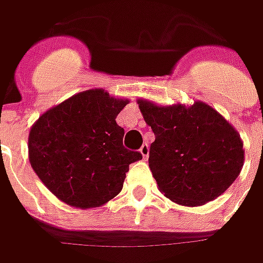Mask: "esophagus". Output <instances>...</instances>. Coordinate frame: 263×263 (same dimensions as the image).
I'll return each mask as SVG.
<instances>
[{
  "instance_id": "esophagus-1",
  "label": "esophagus",
  "mask_w": 263,
  "mask_h": 263,
  "mask_svg": "<svg viewBox=\"0 0 263 263\" xmlns=\"http://www.w3.org/2000/svg\"><path fill=\"white\" fill-rule=\"evenodd\" d=\"M139 151H140V154H142L143 159H147V157H149V146H147L146 143H145V145H142V147H140Z\"/></svg>"
}]
</instances>
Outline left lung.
<instances>
[{"instance_id": "8db88e82", "label": "left lung", "mask_w": 263, "mask_h": 263, "mask_svg": "<svg viewBox=\"0 0 263 263\" xmlns=\"http://www.w3.org/2000/svg\"><path fill=\"white\" fill-rule=\"evenodd\" d=\"M155 142L149 168L159 190L173 202L197 206L221 196L234 183L245 159L237 130L212 106H158L139 99Z\"/></svg>"}]
</instances>
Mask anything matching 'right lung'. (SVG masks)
<instances>
[{
  "label": "right lung",
  "mask_w": 263,
  "mask_h": 263,
  "mask_svg": "<svg viewBox=\"0 0 263 263\" xmlns=\"http://www.w3.org/2000/svg\"><path fill=\"white\" fill-rule=\"evenodd\" d=\"M127 102L92 89L48 109L30 128V165L67 205L106 203L121 192L128 165L142 159L123 146L124 128L116 121Z\"/></svg>",
  "instance_id": "add662e5"
}]
</instances>
